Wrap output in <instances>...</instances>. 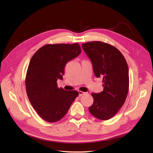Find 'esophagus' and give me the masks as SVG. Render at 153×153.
Here are the masks:
<instances>
[{
    "label": "esophagus",
    "instance_id": "esophagus-1",
    "mask_svg": "<svg viewBox=\"0 0 153 153\" xmlns=\"http://www.w3.org/2000/svg\"><path fill=\"white\" fill-rule=\"evenodd\" d=\"M78 94H79V96H82V95H84V94H85V92L79 91H78Z\"/></svg>",
    "mask_w": 153,
    "mask_h": 153
}]
</instances>
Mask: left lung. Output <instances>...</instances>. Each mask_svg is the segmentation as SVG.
<instances>
[{"label":"left lung","instance_id":"obj_1","mask_svg":"<svg viewBox=\"0 0 153 153\" xmlns=\"http://www.w3.org/2000/svg\"><path fill=\"white\" fill-rule=\"evenodd\" d=\"M91 59L97 78H103V91L92 93L94 102L89 110L100 120L112 118L124 105L129 89V70L126 59L114 46L101 41L82 45Z\"/></svg>","mask_w":153,"mask_h":153}]
</instances>
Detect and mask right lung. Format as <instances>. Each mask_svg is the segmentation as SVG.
<instances>
[{
  "mask_svg": "<svg viewBox=\"0 0 153 153\" xmlns=\"http://www.w3.org/2000/svg\"><path fill=\"white\" fill-rule=\"evenodd\" d=\"M81 52L78 43L50 44L40 48L31 58L25 78L26 91L32 106L45 121L61 119L78 96L76 91L59 88L57 81L63 79L66 63Z\"/></svg>",
  "mask_w": 153,
  "mask_h": 153,
  "instance_id": "right-lung-1",
  "label": "right lung"
}]
</instances>
